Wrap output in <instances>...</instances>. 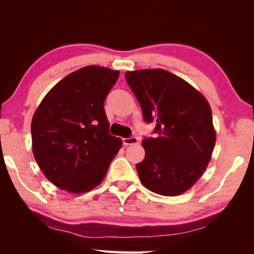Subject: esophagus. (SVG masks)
<instances>
[{
	"label": "esophagus",
	"mask_w": 254,
	"mask_h": 254,
	"mask_svg": "<svg viewBox=\"0 0 254 254\" xmlns=\"http://www.w3.org/2000/svg\"><path fill=\"white\" fill-rule=\"evenodd\" d=\"M139 143V139L136 136H130V137H124L123 139V144L126 145H132V144H137Z\"/></svg>",
	"instance_id": "34e87169"
}]
</instances>
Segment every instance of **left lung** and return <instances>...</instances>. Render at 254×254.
I'll return each mask as SVG.
<instances>
[{
    "label": "left lung",
    "instance_id": "left-lung-1",
    "mask_svg": "<svg viewBox=\"0 0 254 254\" xmlns=\"http://www.w3.org/2000/svg\"><path fill=\"white\" fill-rule=\"evenodd\" d=\"M126 78L145 122H156L157 136L142 141L145 157L136 165L141 183L159 195L183 194L212 159L216 131L208 102L186 80L165 69L127 71Z\"/></svg>",
    "mask_w": 254,
    "mask_h": 254
}]
</instances>
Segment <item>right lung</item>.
I'll list each match as a JSON object with an SVG mask.
<instances>
[{
	"label": "right lung",
	"instance_id": "right-lung-1",
	"mask_svg": "<svg viewBox=\"0 0 254 254\" xmlns=\"http://www.w3.org/2000/svg\"><path fill=\"white\" fill-rule=\"evenodd\" d=\"M120 71L86 66L47 93L31 122L33 157L46 178L71 194L87 192L105 178L122 147L109 133L107 94Z\"/></svg>",
	"mask_w": 254,
	"mask_h": 254
}]
</instances>
